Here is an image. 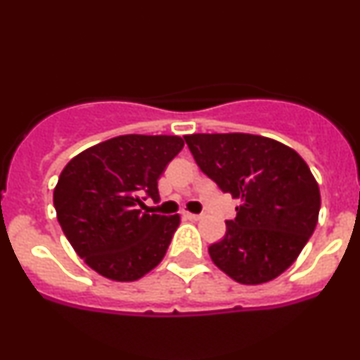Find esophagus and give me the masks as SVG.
Instances as JSON below:
<instances>
[{
  "label": "esophagus",
  "instance_id": "34e87169",
  "mask_svg": "<svg viewBox=\"0 0 360 360\" xmlns=\"http://www.w3.org/2000/svg\"><path fill=\"white\" fill-rule=\"evenodd\" d=\"M183 217L186 220H193V221H198L203 218V214H196V213H189V212H183Z\"/></svg>",
  "mask_w": 360,
  "mask_h": 360
}]
</instances>
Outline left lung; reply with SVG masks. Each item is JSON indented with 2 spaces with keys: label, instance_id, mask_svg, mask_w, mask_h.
<instances>
[{
  "label": "left lung",
  "instance_id": "left-lung-1",
  "mask_svg": "<svg viewBox=\"0 0 360 360\" xmlns=\"http://www.w3.org/2000/svg\"><path fill=\"white\" fill-rule=\"evenodd\" d=\"M189 150L223 193L240 200L225 237L208 247L218 269L240 284L283 274L307 245L320 213V188L291 147L250 134L186 135Z\"/></svg>",
  "mask_w": 360,
  "mask_h": 360
}]
</instances>
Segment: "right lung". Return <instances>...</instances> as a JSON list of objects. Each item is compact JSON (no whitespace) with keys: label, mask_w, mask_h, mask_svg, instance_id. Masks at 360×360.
<instances>
[{"label":"right lung","mask_w":360,"mask_h":360,"mask_svg":"<svg viewBox=\"0 0 360 360\" xmlns=\"http://www.w3.org/2000/svg\"><path fill=\"white\" fill-rule=\"evenodd\" d=\"M183 147L176 135H120L69 160L53 206L62 232L91 269L127 283L164 259L181 218L142 212L143 200H159L157 181Z\"/></svg>","instance_id":"right-lung-1"}]
</instances>
